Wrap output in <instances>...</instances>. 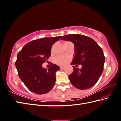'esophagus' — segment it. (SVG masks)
Segmentation results:
<instances>
[{
  "label": "esophagus",
  "mask_w": 121,
  "mask_h": 121,
  "mask_svg": "<svg viewBox=\"0 0 121 121\" xmlns=\"http://www.w3.org/2000/svg\"><path fill=\"white\" fill-rule=\"evenodd\" d=\"M60 69H65V67L64 66H60Z\"/></svg>",
  "instance_id": "obj_1"
}]
</instances>
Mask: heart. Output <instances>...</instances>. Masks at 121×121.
Returning <instances> with one entry per match:
<instances>
[{
    "label": "heart",
    "instance_id": "1",
    "mask_svg": "<svg viewBox=\"0 0 121 121\" xmlns=\"http://www.w3.org/2000/svg\"><path fill=\"white\" fill-rule=\"evenodd\" d=\"M69 42H67L65 43H67ZM68 61V58L65 56H58L55 59V62L59 65H63L66 64Z\"/></svg>",
    "mask_w": 121,
    "mask_h": 121
}]
</instances>
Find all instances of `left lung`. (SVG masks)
<instances>
[{"label": "left lung", "instance_id": "8db88e82", "mask_svg": "<svg viewBox=\"0 0 121 121\" xmlns=\"http://www.w3.org/2000/svg\"><path fill=\"white\" fill-rule=\"evenodd\" d=\"M61 40L73 43L75 53L71 65L82 66L81 69L73 66V73L69 75L71 84L80 90L93 86L104 70L105 58L102 48L93 39L82 35H68L62 36Z\"/></svg>", "mask_w": 121, "mask_h": 121}]
</instances>
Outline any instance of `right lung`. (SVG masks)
I'll return each mask as SVG.
<instances>
[{
    "mask_svg": "<svg viewBox=\"0 0 121 121\" xmlns=\"http://www.w3.org/2000/svg\"><path fill=\"white\" fill-rule=\"evenodd\" d=\"M61 36L42 38L29 42L17 56L15 66L18 75L26 87L32 92L43 95L50 92L56 81V73L60 70L56 65L49 69L43 68L51 56L53 44Z\"/></svg>",
    "mask_w": 121,
    "mask_h": 121,
    "instance_id": "obj_1",
    "label": "right lung"
}]
</instances>
